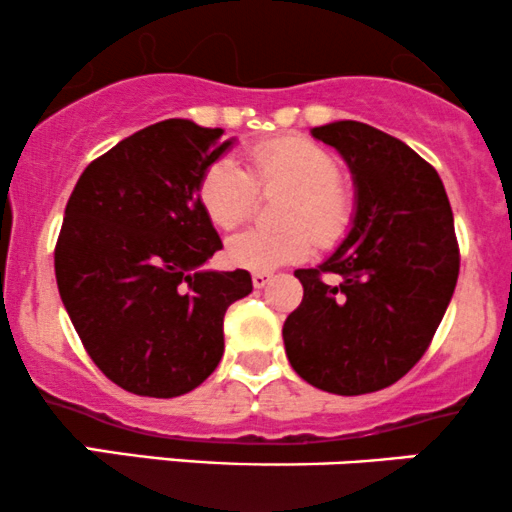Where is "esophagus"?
<instances>
[{
  "label": "esophagus",
  "instance_id": "obj_1",
  "mask_svg": "<svg viewBox=\"0 0 512 512\" xmlns=\"http://www.w3.org/2000/svg\"><path fill=\"white\" fill-rule=\"evenodd\" d=\"M269 281H272V274H269V272H255V274H252V286H255V289H264Z\"/></svg>",
  "mask_w": 512,
  "mask_h": 512
}]
</instances>
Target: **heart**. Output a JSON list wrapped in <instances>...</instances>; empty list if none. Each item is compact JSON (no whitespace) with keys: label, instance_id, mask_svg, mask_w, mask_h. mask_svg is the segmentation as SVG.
<instances>
[{"label":"heart","instance_id":"obj_1","mask_svg":"<svg viewBox=\"0 0 512 512\" xmlns=\"http://www.w3.org/2000/svg\"><path fill=\"white\" fill-rule=\"evenodd\" d=\"M245 173L233 161H214L199 180L197 197L207 219L233 231L252 214L257 190H289L281 202L279 231H243L226 243V260L250 272H272L305 260L315 240L339 243L354 221V192L339 178L342 168L325 146L303 137L269 139L252 146Z\"/></svg>","mask_w":512,"mask_h":512}]
</instances>
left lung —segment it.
I'll use <instances>...</instances> for the list:
<instances>
[{
    "instance_id": "1",
    "label": "left lung",
    "mask_w": 512,
    "mask_h": 512,
    "mask_svg": "<svg viewBox=\"0 0 512 512\" xmlns=\"http://www.w3.org/2000/svg\"><path fill=\"white\" fill-rule=\"evenodd\" d=\"M313 137L349 163L356 214L320 267L293 272L303 301L284 322L286 356L317 390L368 395L426 354L460 274L455 223L436 168L404 142L354 120Z\"/></svg>"
}]
</instances>
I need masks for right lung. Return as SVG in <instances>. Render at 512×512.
I'll return each instance as SVG.
<instances>
[{"mask_svg": "<svg viewBox=\"0 0 512 512\" xmlns=\"http://www.w3.org/2000/svg\"><path fill=\"white\" fill-rule=\"evenodd\" d=\"M231 144L219 127L156 122L88 163L64 209L62 303L93 363L134 395L202 385L223 356L228 305L252 291L245 269H202L223 245L197 187Z\"/></svg>", "mask_w": 512, "mask_h": 512, "instance_id": "obj_1", "label": "right lung"}]
</instances>
